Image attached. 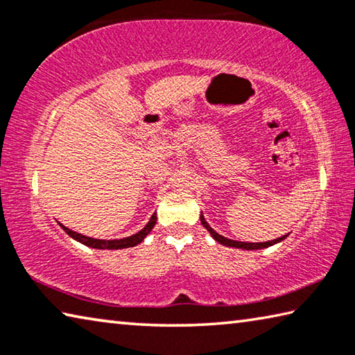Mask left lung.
Masks as SVG:
<instances>
[{
  "label": "left lung",
  "mask_w": 355,
  "mask_h": 355,
  "mask_svg": "<svg viewBox=\"0 0 355 355\" xmlns=\"http://www.w3.org/2000/svg\"><path fill=\"white\" fill-rule=\"evenodd\" d=\"M200 222L202 225L207 228V230L209 232V235H211L216 241L224 244V245H228V248H236V249H244V250H257V249H264V248H269V245H274L277 244L280 241H284V239L288 236V235H284L280 236L277 239H272V241H266V243H243V241H233V239H228L225 236L219 235V233H216L211 227L208 225V222L205 220V218H203V214H200Z\"/></svg>",
  "instance_id": "obj_1"
}]
</instances>
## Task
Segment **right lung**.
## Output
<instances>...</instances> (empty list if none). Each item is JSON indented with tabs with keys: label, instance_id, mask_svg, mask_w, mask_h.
<instances>
[{
	"label": "right lung",
	"instance_id": "right-lung-1",
	"mask_svg": "<svg viewBox=\"0 0 355 355\" xmlns=\"http://www.w3.org/2000/svg\"><path fill=\"white\" fill-rule=\"evenodd\" d=\"M156 224V213H153L152 218H150L148 224L142 228L141 232H137L136 235H131L128 238H123V239H95V238H89V236H84L81 233H76L73 230H70V228L64 227L62 224H59L62 227V230L67 233L69 236H71L73 239H76L78 243H81L84 245H87V248H94V249H107V250H114V249H127V248H135L139 243L144 241V238H146L150 232H152V228Z\"/></svg>",
	"mask_w": 355,
	"mask_h": 355
}]
</instances>
